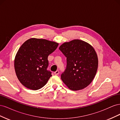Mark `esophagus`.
Segmentation results:
<instances>
[{
	"instance_id": "esophagus-1",
	"label": "esophagus",
	"mask_w": 120,
	"mask_h": 120,
	"mask_svg": "<svg viewBox=\"0 0 120 120\" xmlns=\"http://www.w3.org/2000/svg\"><path fill=\"white\" fill-rule=\"evenodd\" d=\"M59 73H60V71H58V70L56 71L55 72H54V74H55L56 75H58L59 74Z\"/></svg>"
}]
</instances>
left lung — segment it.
<instances>
[{"label": "left lung", "mask_w": 120, "mask_h": 120, "mask_svg": "<svg viewBox=\"0 0 120 120\" xmlns=\"http://www.w3.org/2000/svg\"><path fill=\"white\" fill-rule=\"evenodd\" d=\"M59 49L67 57L66 68L61 75L63 82L72 90L88 86L95 77L98 66L94 49L88 43L75 39L63 43Z\"/></svg>", "instance_id": "left-lung-1"}]
</instances>
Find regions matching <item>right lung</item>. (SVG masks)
Instances as JSON below:
<instances>
[{
    "label": "right lung",
    "instance_id": "add662e5",
    "mask_svg": "<svg viewBox=\"0 0 120 120\" xmlns=\"http://www.w3.org/2000/svg\"><path fill=\"white\" fill-rule=\"evenodd\" d=\"M59 43L44 39L32 38L20 46L14 60V68L19 80L26 88L37 90L45 86L52 77L48 56Z\"/></svg>",
    "mask_w": 120,
    "mask_h": 120
}]
</instances>
